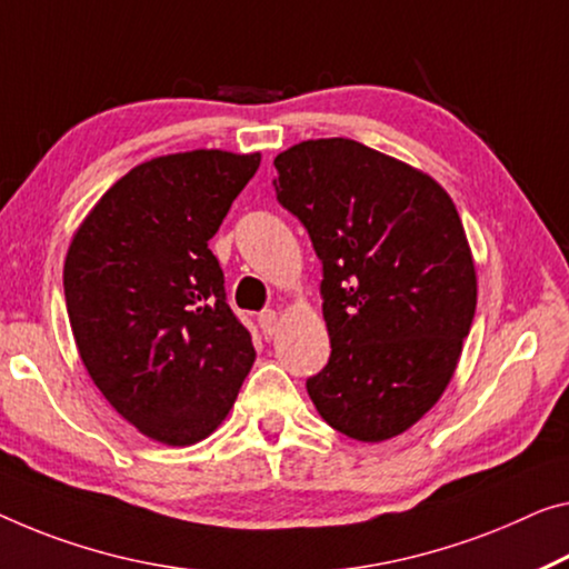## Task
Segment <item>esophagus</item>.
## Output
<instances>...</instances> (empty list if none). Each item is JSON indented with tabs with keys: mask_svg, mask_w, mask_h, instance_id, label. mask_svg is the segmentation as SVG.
Masks as SVG:
<instances>
[{
	"mask_svg": "<svg viewBox=\"0 0 569 569\" xmlns=\"http://www.w3.org/2000/svg\"><path fill=\"white\" fill-rule=\"evenodd\" d=\"M259 328L264 330V336H274L279 328V315L274 310H264L259 315Z\"/></svg>",
	"mask_w": 569,
	"mask_h": 569,
	"instance_id": "1",
	"label": "esophagus"
}]
</instances>
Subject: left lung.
<instances>
[{"label": "left lung", "instance_id": "1", "mask_svg": "<svg viewBox=\"0 0 569 569\" xmlns=\"http://www.w3.org/2000/svg\"><path fill=\"white\" fill-rule=\"evenodd\" d=\"M274 168L277 200L322 261L330 358L308 395L333 430L391 440L448 389L476 315L456 203L427 172L343 137L295 144Z\"/></svg>", "mask_w": 569, "mask_h": 569}]
</instances>
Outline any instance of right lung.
<instances>
[{
  "instance_id": "add662e5",
  "label": "right lung",
  "mask_w": 569,
  "mask_h": 569,
  "mask_svg": "<svg viewBox=\"0 0 569 569\" xmlns=\"http://www.w3.org/2000/svg\"><path fill=\"white\" fill-rule=\"evenodd\" d=\"M261 154L193 150L137 164L73 233L63 287L86 371L139 432L206 440L254 366L208 241Z\"/></svg>"
}]
</instances>
